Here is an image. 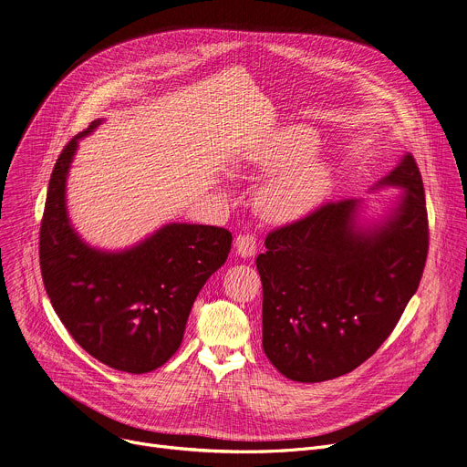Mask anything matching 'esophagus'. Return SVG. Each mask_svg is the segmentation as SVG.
Listing matches in <instances>:
<instances>
[{
  "label": "esophagus",
  "instance_id": "obj_1",
  "mask_svg": "<svg viewBox=\"0 0 467 467\" xmlns=\"http://www.w3.org/2000/svg\"><path fill=\"white\" fill-rule=\"evenodd\" d=\"M236 255L242 257V259H249L255 255L257 251V238L253 234H240L236 238Z\"/></svg>",
  "mask_w": 467,
  "mask_h": 467
}]
</instances>
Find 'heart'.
Segmentation results:
<instances>
[{"label": "heart", "mask_w": 467, "mask_h": 467, "mask_svg": "<svg viewBox=\"0 0 467 467\" xmlns=\"http://www.w3.org/2000/svg\"><path fill=\"white\" fill-rule=\"evenodd\" d=\"M318 138L306 126H288L270 141L244 156L261 171L274 173L257 193L261 216L272 223H290L304 218L329 193L331 167L313 154Z\"/></svg>", "instance_id": "obj_1"}]
</instances>
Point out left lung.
Masks as SVG:
<instances>
[{
	"mask_svg": "<svg viewBox=\"0 0 467 467\" xmlns=\"http://www.w3.org/2000/svg\"><path fill=\"white\" fill-rule=\"evenodd\" d=\"M399 188L378 220L363 199L329 202L268 234L257 257L263 348L302 384L343 376L386 341L415 294L429 251L419 167L404 154L370 192Z\"/></svg>",
	"mask_w": 467,
	"mask_h": 467,
	"instance_id": "8db88e82",
	"label": "left lung"
}]
</instances>
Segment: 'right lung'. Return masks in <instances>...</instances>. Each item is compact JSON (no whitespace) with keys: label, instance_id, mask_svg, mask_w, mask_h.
<instances>
[{"label":"right lung","instance_id":"1","mask_svg":"<svg viewBox=\"0 0 467 467\" xmlns=\"http://www.w3.org/2000/svg\"><path fill=\"white\" fill-rule=\"evenodd\" d=\"M59 154L40 223V272L52 307L74 341L104 365L145 374L171 358L192 306L231 251L227 229L165 223L141 242L108 251L89 245L70 223L67 179L79 140Z\"/></svg>","mask_w":467,"mask_h":467}]
</instances>
